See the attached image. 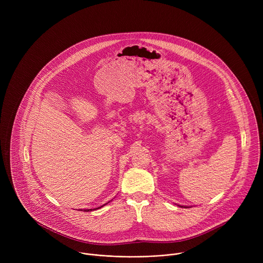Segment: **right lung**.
<instances>
[{
    "label": "right lung",
    "mask_w": 263,
    "mask_h": 263,
    "mask_svg": "<svg viewBox=\"0 0 263 263\" xmlns=\"http://www.w3.org/2000/svg\"><path fill=\"white\" fill-rule=\"evenodd\" d=\"M101 207H103V206H101ZM101 207H100V208H101ZM90 210H91V209H84V211H90Z\"/></svg>",
    "instance_id": "1"
}]
</instances>
